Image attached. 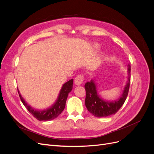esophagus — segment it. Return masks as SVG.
<instances>
[{
  "instance_id": "1",
  "label": "esophagus",
  "mask_w": 154,
  "mask_h": 154,
  "mask_svg": "<svg viewBox=\"0 0 154 154\" xmlns=\"http://www.w3.org/2000/svg\"><path fill=\"white\" fill-rule=\"evenodd\" d=\"M83 82V76L82 74H79L77 76L75 79H74V83L77 85H82Z\"/></svg>"
}]
</instances>
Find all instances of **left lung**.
Listing matches in <instances>:
<instances>
[{"instance_id":"8db88e82","label":"left lung","mask_w":154,"mask_h":154,"mask_svg":"<svg viewBox=\"0 0 154 154\" xmlns=\"http://www.w3.org/2000/svg\"><path fill=\"white\" fill-rule=\"evenodd\" d=\"M128 81L123 94L118 100L106 101L102 100L97 92L96 85L94 80L87 82L85 84L86 91L85 106L87 110L97 118L106 117L115 114L123 106L128 94L130 83V64H128Z\"/></svg>"}]
</instances>
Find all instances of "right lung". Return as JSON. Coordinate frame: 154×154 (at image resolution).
Instances as JSON below:
<instances>
[{
	"label": "right lung",
	"mask_w": 154,
	"mask_h": 154,
	"mask_svg": "<svg viewBox=\"0 0 154 154\" xmlns=\"http://www.w3.org/2000/svg\"><path fill=\"white\" fill-rule=\"evenodd\" d=\"M72 84L73 79H71V80L65 83L63 85L61 90H60L58 99L54 103V104L52 106H51L50 108L43 110H35L33 108H32L23 99V97L20 94L19 91H18V94H19L20 98L22 102V103L26 106L27 110L36 119L39 121H50L57 118L64 110L69 93L72 89Z\"/></svg>",
	"instance_id": "right-lung-1"
}]
</instances>
